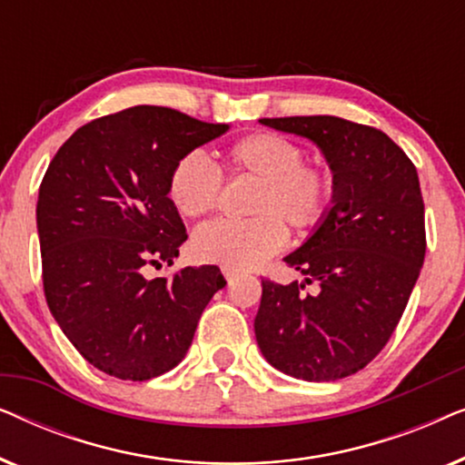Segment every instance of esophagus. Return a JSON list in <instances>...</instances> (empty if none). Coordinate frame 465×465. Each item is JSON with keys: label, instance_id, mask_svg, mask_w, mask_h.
Masks as SVG:
<instances>
[{"label": "esophagus", "instance_id": "34e87169", "mask_svg": "<svg viewBox=\"0 0 465 465\" xmlns=\"http://www.w3.org/2000/svg\"><path fill=\"white\" fill-rule=\"evenodd\" d=\"M222 275L226 277V282H232V279L239 275V269H234V266H228V264H222Z\"/></svg>", "mask_w": 465, "mask_h": 465}]
</instances>
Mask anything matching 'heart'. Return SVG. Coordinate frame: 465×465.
<instances>
[{"mask_svg": "<svg viewBox=\"0 0 465 465\" xmlns=\"http://www.w3.org/2000/svg\"><path fill=\"white\" fill-rule=\"evenodd\" d=\"M228 177L256 180L247 222H212L196 228L193 253L203 262L253 269L285 245V228L302 232L320 224L332 205L334 177L302 163V148L277 133H252L222 152ZM222 175L199 152L182 156L169 175V201L183 218H203L218 205Z\"/></svg>", "mask_w": 465, "mask_h": 465, "instance_id": "obj_1", "label": "heart"}]
</instances>
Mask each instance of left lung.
<instances>
[{
  "mask_svg": "<svg viewBox=\"0 0 465 465\" xmlns=\"http://www.w3.org/2000/svg\"><path fill=\"white\" fill-rule=\"evenodd\" d=\"M313 142L334 177L332 205L283 260L304 282L262 279L253 330L264 360L294 379L336 381L374 360L402 317L425 258L419 177L372 126L336 116L262 118ZM317 282L315 297L302 295Z\"/></svg>",
  "mask_w": 465,
  "mask_h": 465,
  "instance_id": "obj_1",
  "label": "left lung"
}]
</instances>
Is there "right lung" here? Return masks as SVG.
<instances>
[{"mask_svg": "<svg viewBox=\"0 0 465 465\" xmlns=\"http://www.w3.org/2000/svg\"><path fill=\"white\" fill-rule=\"evenodd\" d=\"M231 129L158 105H135L80 126L56 152L37 196L44 294L72 345L94 368L148 381L175 368L196 323L226 285L218 266L173 264L188 239L169 201L182 156Z\"/></svg>", "mask_w": 465, "mask_h": 465, "instance_id": "add662e5", "label": "right lung"}]
</instances>
